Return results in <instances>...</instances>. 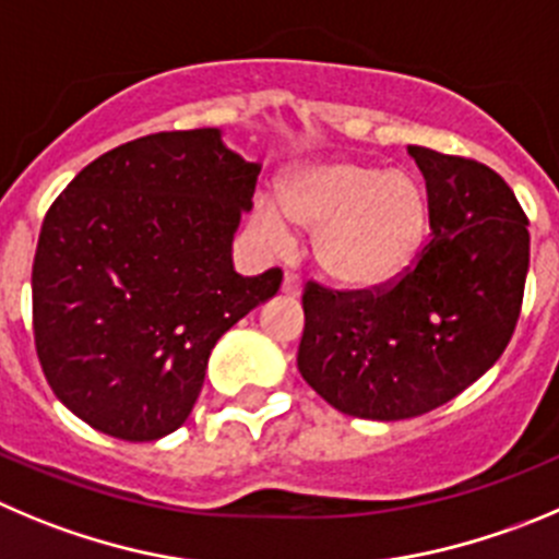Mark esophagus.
Here are the masks:
<instances>
[{
	"label": "esophagus",
	"mask_w": 559,
	"mask_h": 559,
	"mask_svg": "<svg viewBox=\"0 0 559 559\" xmlns=\"http://www.w3.org/2000/svg\"><path fill=\"white\" fill-rule=\"evenodd\" d=\"M281 292L289 297H300V292H304V286H300V281H297V275L286 273L284 275V284H281Z\"/></svg>",
	"instance_id": "1"
}]
</instances>
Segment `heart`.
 I'll list each match as a JSON object with an SVG mask.
<instances>
[{
	"label": "heart",
	"mask_w": 559,
	"mask_h": 559,
	"mask_svg": "<svg viewBox=\"0 0 559 559\" xmlns=\"http://www.w3.org/2000/svg\"><path fill=\"white\" fill-rule=\"evenodd\" d=\"M292 226L314 231V259L344 289H378L414 262L427 226V198L405 170L350 159L309 162L286 170L278 203L259 201L253 221L275 248L292 245Z\"/></svg>",
	"instance_id": "heart-1"
}]
</instances>
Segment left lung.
<instances>
[{
  "label": "left lung",
  "instance_id": "left-lung-1",
  "mask_svg": "<svg viewBox=\"0 0 559 559\" xmlns=\"http://www.w3.org/2000/svg\"><path fill=\"white\" fill-rule=\"evenodd\" d=\"M430 206L414 270L378 292L311 281L297 369L336 411L397 421L450 403L483 378L515 331L530 231L513 190L474 159L408 145Z\"/></svg>",
  "mask_w": 559,
  "mask_h": 559
}]
</instances>
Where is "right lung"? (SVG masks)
I'll list each match as a JSON object with an SVG mask.
<instances>
[{"label": "right lung", "mask_w": 559, "mask_h": 559, "mask_svg": "<svg viewBox=\"0 0 559 559\" xmlns=\"http://www.w3.org/2000/svg\"><path fill=\"white\" fill-rule=\"evenodd\" d=\"M262 165L221 129L159 132L93 159L51 203L33 264L35 347L62 405L156 441L201 394L217 338L281 286L242 278L234 234Z\"/></svg>", "instance_id": "obj_1"}]
</instances>
